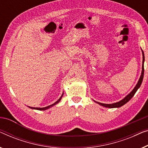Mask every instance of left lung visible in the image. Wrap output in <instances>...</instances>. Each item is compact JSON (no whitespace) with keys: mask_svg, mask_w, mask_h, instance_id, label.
I'll list each match as a JSON object with an SVG mask.
<instances>
[{"mask_svg":"<svg viewBox=\"0 0 148 148\" xmlns=\"http://www.w3.org/2000/svg\"><path fill=\"white\" fill-rule=\"evenodd\" d=\"M142 56H143V62H142V73H141L140 77L139 79V80L138 81V83H137L136 86L134 88V89L130 92V93L128 94L127 95H126L125 97L123 98V99H121V101H119L118 102L114 103H111V104H106V103H102L100 102H97L94 101L95 103H97L100 106H101L103 107H106V108H120V107L123 106V105H125V103L129 101L132 99V98L134 97V95H135V93H136V91H138V89L140 88L141 85H142L143 79V74H144V61H145V57H144V53H143V50H142Z\"/></svg>","mask_w":148,"mask_h":148,"instance_id":"8db88e82","label":"left lung"}]
</instances>
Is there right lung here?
I'll list each match as a JSON object with an SVG mask.
<instances>
[{"label": "right lung", "instance_id": "obj_1", "mask_svg": "<svg viewBox=\"0 0 148 148\" xmlns=\"http://www.w3.org/2000/svg\"><path fill=\"white\" fill-rule=\"evenodd\" d=\"M63 94H62V95L61 96V97H60L59 99L58 100H57L56 102H55L54 103H53V104H52V105H50V106H47V107H45V108H33V107H29V106H28V107H29V108L32 109V110H41V111H42V110H48V109H49L50 108H51V107L54 106L55 105H56V104L58 103L60 101H61L62 97H63Z\"/></svg>", "mask_w": 148, "mask_h": 148}]
</instances>
